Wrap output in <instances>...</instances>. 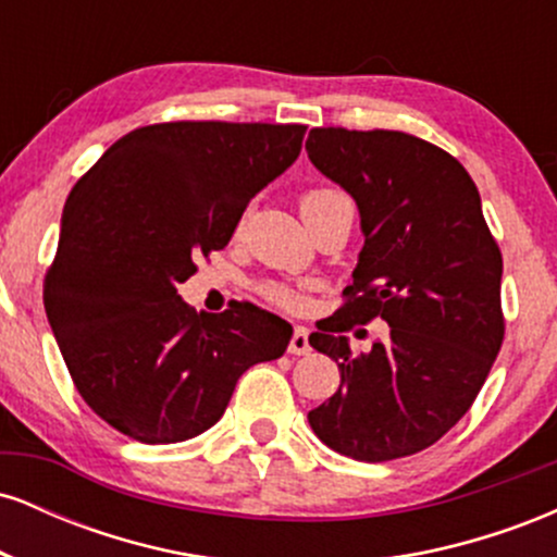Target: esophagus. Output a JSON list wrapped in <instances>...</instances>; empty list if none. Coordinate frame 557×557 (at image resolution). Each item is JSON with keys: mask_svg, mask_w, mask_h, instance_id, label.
I'll list each match as a JSON object with an SVG mask.
<instances>
[{"mask_svg": "<svg viewBox=\"0 0 557 557\" xmlns=\"http://www.w3.org/2000/svg\"><path fill=\"white\" fill-rule=\"evenodd\" d=\"M287 350H290L293 356H306L311 350L309 330H306L304 324H296V330H293V337H290V345H287Z\"/></svg>", "mask_w": 557, "mask_h": 557, "instance_id": "34e87169", "label": "esophagus"}]
</instances>
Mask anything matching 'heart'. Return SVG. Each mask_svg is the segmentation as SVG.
I'll return each instance as SVG.
<instances>
[{"mask_svg":"<svg viewBox=\"0 0 557 557\" xmlns=\"http://www.w3.org/2000/svg\"><path fill=\"white\" fill-rule=\"evenodd\" d=\"M343 201H348V196L341 194V190L314 188L309 190V194L300 196V214H304V220H311L314 214L330 209L332 203H343ZM264 298L272 300V304L280 306V309H290V311H298L306 306L304 290H298V287L285 285V283L264 285Z\"/></svg>","mask_w":557,"mask_h":557,"instance_id":"1","label":"heart"}]
</instances>
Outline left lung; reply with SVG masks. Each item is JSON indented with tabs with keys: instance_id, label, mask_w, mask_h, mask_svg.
<instances>
[{
	"instance_id": "obj_1",
	"label": "left lung",
	"mask_w": 557,
	"mask_h": 557,
	"mask_svg": "<svg viewBox=\"0 0 557 557\" xmlns=\"http://www.w3.org/2000/svg\"><path fill=\"white\" fill-rule=\"evenodd\" d=\"M306 151L354 196L363 233L343 309L309 337L341 369V387L309 424L356 461L413 456L469 411L500 350V248L471 175L434 144L314 127ZM372 318L391 335L356 355L342 332Z\"/></svg>"
}]
</instances>
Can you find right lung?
Wrapping results in <instances>:
<instances>
[{
    "mask_svg": "<svg viewBox=\"0 0 557 557\" xmlns=\"http://www.w3.org/2000/svg\"><path fill=\"white\" fill-rule=\"evenodd\" d=\"M306 125L159 123L131 131L70 190L44 309L81 398L146 445L214 426L240 374L293 327L253 304L190 309L177 285L225 248L248 201L296 162Z\"/></svg>",
    "mask_w": 557,
    "mask_h": 557,
    "instance_id": "right-lung-1",
    "label": "right lung"
}]
</instances>
